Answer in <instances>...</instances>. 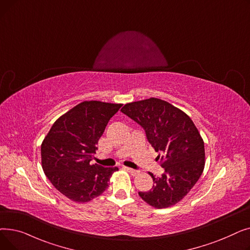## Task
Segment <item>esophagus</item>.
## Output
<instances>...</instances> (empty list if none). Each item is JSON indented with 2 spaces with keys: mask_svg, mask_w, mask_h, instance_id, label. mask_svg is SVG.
<instances>
[{
  "mask_svg": "<svg viewBox=\"0 0 250 250\" xmlns=\"http://www.w3.org/2000/svg\"><path fill=\"white\" fill-rule=\"evenodd\" d=\"M125 169L126 170L127 172H129L130 174H132L133 176H136L137 174H139V173H140L139 170H136V169H132V168H128V167H125Z\"/></svg>",
  "mask_w": 250,
  "mask_h": 250,
  "instance_id": "34e87169",
  "label": "esophagus"
}]
</instances>
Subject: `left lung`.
I'll list each match as a JSON object with an SVG mask.
<instances>
[{"label":"left lung","mask_w":250,"mask_h":250,"mask_svg":"<svg viewBox=\"0 0 250 250\" xmlns=\"http://www.w3.org/2000/svg\"><path fill=\"white\" fill-rule=\"evenodd\" d=\"M121 111L142 125L152 147L162 154L165 172L161 177L150 173L153 188L139 195L157 208L176 205L204 171L205 145L199 129L186 112L159 98L126 103Z\"/></svg>","instance_id":"1"}]
</instances>
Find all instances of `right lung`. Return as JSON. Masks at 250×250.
Masks as SVG:
<instances>
[{
  "label": "right lung",
  "instance_id": "add662e5",
  "mask_svg": "<svg viewBox=\"0 0 250 250\" xmlns=\"http://www.w3.org/2000/svg\"><path fill=\"white\" fill-rule=\"evenodd\" d=\"M121 103L83 101L61 115L42 143L43 172L61 193L88 203L108 188L117 167L90 164L96 145Z\"/></svg>",
  "mask_w": 250,
  "mask_h": 250
}]
</instances>
